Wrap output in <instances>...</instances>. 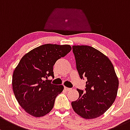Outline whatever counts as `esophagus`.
Here are the masks:
<instances>
[{
	"label": "esophagus",
	"mask_w": 130,
	"mask_h": 130,
	"mask_svg": "<svg viewBox=\"0 0 130 130\" xmlns=\"http://www.w3.org/2000/svg\"><path fill=\"white\" fill-rule=\"evenodd\" d=\"M64 89H65V91H70V90H72V88H68V87H65V88H64Z\"/></svg>",
	"instance_id": "esophagus-1"
}]
</instances>
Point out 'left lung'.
I'll return each instance as SVG.
<instances>
[{
    "instance_id": "8db88e82",
    "label": "left lung",
    "mask_w": 130,
    "mask_h": 130,
    "mask_svg": "<svg viewBox=\"0 0 130 130\" xmlns=\"http://www.w3.org/2000/svg\"><path fill=\"white\" fill-rule=\"evenodd\" d=\"M76 69L82 79L86 77L85 91L76 89L79 97L72 102L76 114L85 119L102 115L115 100L118 78L111 61L103 53L88 45H73Z\"/></svg>"
}]
</instances>
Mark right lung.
<instances>
[{
    "instance_id": "obj_1",
    "label": "right lung",
    "mask_w": 130,
    "mask_h": 130,
    "mask_svg": "<svg viewBox=\"0 0 130 130\" xmlns=\"http://www.w3.org/2000/svg\"><path fill=\"white\" fill-rule=\"evenodd\" d=\"M71 50L69 45L45 44L21 58L13 72L12 88L19 105L28 114L41 117L52 110L56 97L64 87L52 84L46 79L54 77L53 67L56 61Z\"/></svg>"
}]
</instances>
